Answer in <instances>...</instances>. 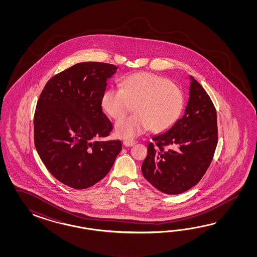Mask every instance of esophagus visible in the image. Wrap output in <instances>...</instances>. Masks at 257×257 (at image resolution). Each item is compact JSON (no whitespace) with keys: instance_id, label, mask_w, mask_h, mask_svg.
Instances as JSON below:
<instances>
[{"instance_id":"esophagus-1","label":"esophagus","mask_w":257,"mask_h":257,"mask_svg":"<svg viewBox=\"0 0 257 257\" xmlns=\"http://www.w3.org/2000/svg\"><path fill=\"white\" fill-rule=\"evenodd\" d=\"M136 143H137V141H135V140H124L123 141V145L125 147H132Z\"/></svg>"}]
</instances>
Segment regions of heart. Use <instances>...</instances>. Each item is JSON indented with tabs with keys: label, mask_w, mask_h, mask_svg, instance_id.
Masks as SVG:
<instances>
[{
	"label": "heart",
	"mask_w": 257,
	"mask_h": 257,
	"mask_svg": "<svg viewBox=\"0 0 257 257\" xmlns=\"http://www.w3.org/2000/svg\"><path fill=\"white\" fill-rule=\"evenodd\" d=\"M185 104L184 94L167 78L140 72L122 81V89L108 88L101 97V107L118 119L135 106L136 116L125 117L115 124L118 138L132 140L148 132L163 133L178 120Z\"/></svg>",
	"instance_id": "obj_1"
}]
</instances>
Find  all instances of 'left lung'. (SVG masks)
<instances>
[{"label": "left lung", "instance_id": "left-lung-1", "mask_svg": "<svg viewBox=\"0 0 257 257\" xmlns=\"http://www.w3.org/2000/svg\"><path fill=\"white\" fill-rule=\"evenodd\" d=\"M189 98L183 116L166 132L153 137L141 166L149 183L165 194H181L207 171L218 143L217 112L210 97L189 76ZM177 150L164 151L163 146ZM158 147L156 148V146Z\"/></svg>", "mask_w": 257, "mask_h": 257}]
</instances>
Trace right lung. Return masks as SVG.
Wrapping results in <instances>:
<instances>
[{
  "label": "right lung",
  "mask_w": 257,
  "mask_h": 257,
  "mask_svg": "<svg viewBox=\"0 0 257 257\" xmlns=\"http://www.w3.org/2000/svg\"><path fill=\"white\" fill-rule=\"evenodd\" d=\"M117 68L83 62L50 79L34 117L35 146L52 175L68 187L84 189L101 181L121 151L102 112L101 97Z\"/></svg>",
  "instance_id": "obj_1"
}]
</instances>
